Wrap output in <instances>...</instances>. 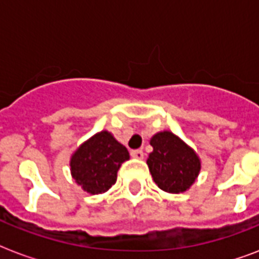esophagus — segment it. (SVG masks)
Masks as SVG:
<instances>
[{"label":"esophagus","instance_id":"esophagus-1","mask_svg":"<svg viewBox=\"0 0 259 259\" xmlns=\"http://www.w3.org/2000/svg\"><path fill=\"white\" fill-rule=\"evenodd\" d=\"M130 154H132V157L138 158V160H142V158H144V152H142L141 149L132 150V152H130Z\"/></svg>","mask_w":259,"mask_h":259}]
</instances>
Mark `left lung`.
<instances>
[{
	"label": "left lung",
	"instance_id": "obj_1",
	"mask_svg": "<svg viewBox=\"0 0 259 259\" xmlns=\"http://www.w3.org/2000/svg\"><path fill=\"white\" fill-rule=\"evenodd\" d=\"M148 166L154 183L165 192H184L196 180L200 160L188 145L170 132H161L152 137Z\"/></svg>",
	"mask_w": 259,
	"mask_h": 259
}]
</instances>
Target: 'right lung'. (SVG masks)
Segmentation results:
<instances>
[{
	"instance_id": "obj_1",
	"label": "right lung",
	"mask_w": 259,
	"mask_h": 259,
	"mask_svg": "<svg viewBox=\"0 0 259 259\" xmlns=\"http://www.w3.org/2000/svg\"><path fill=\"white\" fill-rule=\"evenodd\" d=\"M129 152L109 132H101L80 145L71 157V173L75 181L89 193L106 192L117 181L122 162Z\"/></svg>"
}]
</instances>
